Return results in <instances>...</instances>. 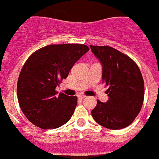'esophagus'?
I'll list each match as a JSON object with an SVG mask.
<instances>
[{"mask_svg":"<svg viewBox=\"0 0 159 159\" xmlns=\"http://www.w3.org/2000/svg\"><path fill=\"white\" fill-rule=\"evenodd\" d=\"M78 97L79 98H80V99H84V98L86 97V95H84V94H79Z\"/></svg>","mask_w":159,"mask_h":159,"instance_id":"esophagus-1","label":"esophagus"}]
</instances>
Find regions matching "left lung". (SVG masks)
I'll list each match as a JSON object with an SVG mask.
<instances>
[{"mask_svg":"<svg viewBox=\"0 0 159 159\" xmlns=\"http://www.w3.org/2000/svg\"><path fill=\"white\" fill-rule=\"evenodd\" d=\"M102 66V83L108 87L106 102L97 100L92 111L95 121L102 127L119 130L133 123L144 99V81L134 60L109 46L90 45Z\"/></svg>","mask_w":159,"mask_h":159,"instance_id":"obj_1","label":"left lung"}]
</instances>
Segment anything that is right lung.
Segmentation results:
<instances>
[{
  "instance_id": "right-lung-1",
  "label": "right lung",
  "mask_w": 159,
  "mask_h": 159,
  "mask_svg": "<svg viewBox=\"0 0 159 159\" xmlns=\"http://www.w3.org/2000/svg\"><path fill=\"white\" fill-rule=\"evenodd\" d=\"M88 51L85 44H50L28 58L18 78L17 98L20 107L32 124L41 129H55L69 121L77 97L57 95L56 88Z\"/></svg>"
}]
</instances>
